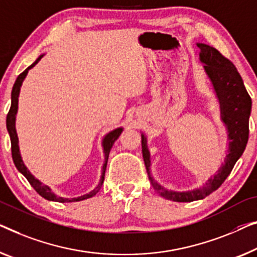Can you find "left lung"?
<instances>
[{"mask_svg": "<svg viewBox=\"0 0 257 257\" xmlns=\"http://www.w3.org/2000/svg\"><path fill=\"white\" fill-rule=\"evenodd\" d=\"M200 48V61L204 64L208 76L220 106V118L227 129L228 149L224 163L216 174L208 179L200 188L187 191L168 190L160 186L151 175L150 151L147 145V137L142 133V152L151 185L160 196L174 202H193L209 196L221 186L231 173L238 159L246 149L249 135V116L251 99L248 94L243 80L231 61L224 57L211 46L196 44Z\"/></svg>", "mask_w": 257, "mask_h": 257, "instance_id": "1", "label": "left lung"}]
</instances>
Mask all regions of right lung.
Segmentation results:
<instances>
[{"label":"right lung","mask_w":257,"mask_h":257,"mask_svg":"<svg viewBox=\"0 0 257 257\" xmlns=\"http://www.w3.org/2000/svg\"><path fill=\"white\" fill-rule=\"evenodd\" d=\"M44 55L45 54H41L28 69H25V70L18 76L16 82H15V84H14L13 91H11V107H10L9 113H8V115H7V129H8V133H9L10 140H11V153H13V159H14L15 165H16V167H17V170L21 172V173L24 175L26 179H28L30 185L32 186L34 189H36V191L40 195V196H43L44 198H46V200H48V201H55V202H60V203L79 202V201L86 200V198L94 196V195L99 191V189L101 188V185H102V182H104V179H105L107 160H108L110 149H112L114 142L118 139V136L121 135L122 132H123V128L118 127L116 129H114V130H112V132H109L108 134H106L104 139H102L101 144H102V149H104L105 162H104V165H102V168H101L100 180H99V183L97 185V187H95L94 189H92L91 191H89L87 194L80 195V196H78V197H72V198L57 196L55 193H53V190L49 188L48 186L44 185L43 182L34 178L33 175L31 174V172L28 170V167L25 166V164L22 159L21 151H19L18 136H17V132H16V115L18 112V97H19V92H21L22 84H23V82H24V79L26 77V75H28L30 69L36 66V64L39 62V61L41 60V57H43Z\"/></svg>","instance_id":"right-lung-1"}]
</instances>
